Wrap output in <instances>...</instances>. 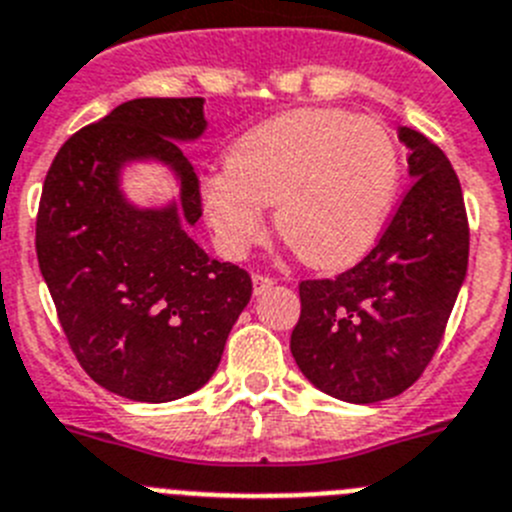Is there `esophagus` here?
Returning a JSON list of instances; mask_svg holds the SVG:
<instances>
[{"label": "esophagus", "mask_w": 512, "mask_h": 512, "mask_svg": "<svg viewBox=\"0 0 512 512\" xmlns=\"http://www.w3.org/2000/svg\"><path fill=\"white\" fill-rule=\"evenodd\" d=\"M275 280L270 278V275H252V285H255V296H260V293H265L267 288H273Z\"/></svg>", "instance_id": "1"}]
</instances>
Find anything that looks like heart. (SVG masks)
<instances>
[{
    "instance_id": "obj_1",
    "label": "heart",
    "mask_w": 512,
    "mask_h": 512,
    "mask_svg": "<svg viewBox=\"0 0 512 512\" xmlns=\"http://www.w3.org/2000/svg\"><path fill=\"white\" fill-rule=\"evenodd\" d=\"M400 155L380 122L342 109H296L252 127L206 178L201 201L216 242L245 255L275 227L306 265L334 270L370 252L393 209Z\"/></svg>"
}]
</instances>
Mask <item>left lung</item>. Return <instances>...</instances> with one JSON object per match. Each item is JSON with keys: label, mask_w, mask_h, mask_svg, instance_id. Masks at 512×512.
I'll return each mask as SVG.
<instances>
[{"label": "left lung", "mask_w": 512, "mask_h": 512, "mask_svg": "<svg viewBox=\"0 0 512 512\" xmlns=\"http://www.w3.org/2000/svg\"><path fill=\"white\" fill-rule=\"evenodd\" d=\"M413 183L362 262L326 280H303L290 352L303 375L347 403L408 390L439 349L467 278L469 227L449 158L400 127Z\"/></svg>", "instance_id": "left-lung-1"}]
</instances>
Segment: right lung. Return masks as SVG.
<instances>
[{
    "label": "right lung",
    "instance_id": "add662e5",
    "mask_svg": "<svg viewBox=\"0 0 512 512\" xmlns=\"http://www.w3.org/2000/svg\"><path fill=\"white\" fill-rule=\"evenodd\" d=\"M206 130L204 99H132L68 137L40 196L35 250L73 354L109 393L168 403L211 380L252 296L232 262L191 239L199 176L181 142ZM158 159L178 202L140 210L123 199L124 164Z\"/></svg>",
    "mask_w": 512,
    "mask_h": 512
}]
</instances>
